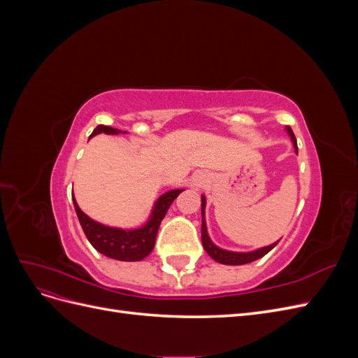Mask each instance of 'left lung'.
I'll list each match as a JSON object with an SVG mask.
<instances>
[{
	"label": "left lung",
	"mask_w": 358,
	"mask_h": 358,
	"mask_svg": "<svg viewBox=\"0 0 358 358\" xmlns=\"http://www.w3.org/2000/svg\"><path fill=\"white\" fill-rule=\"evenodd\" d=\"M287 131L292 140V143H294L296 148V152H297V142H296V136L292 133V129L289 127H287ZM204 208H206V199L204 196H201V215H203V220H201V242H203V248L206 249V252H208L215 262H218L221 264H227V266H242V264H248V263H252L255 259L264 257L267 252L272 251V249L278 245V242L264 246V248H259L257 251L252 252H231V251H225V249H221L216 245L212 243V241L209 239V234H208V229H206V221H204Z\"/></svg>",
	"instance_id": "left-lung-1"
}]
</instances>
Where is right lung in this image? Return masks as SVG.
<instances>
[{"mask_svg": "<svg viewBox=\"0 0 358 358\" xmlns=\"http://www.w3.org/2000/svg\"><path fill=\"white\" fill-rule=\"evenodd\" d=\"M106 133V134H121L127 131H121L117 128H112L107 125H99L91 136ZM183 189H171L157 200L154 210L150 213L149 221L136 230H121L113 229V227H107L100 222L91 220L88 215H85L78 206L73 196V203L76 213H78L79 222L83 229L85 236L88 237L91 245L101 252L103 255L119 259V262H140L145 257H148L155 246L157 233L159 229L161 221L164 220V216L170 208V204L175 201V199L179 196Z\"/></svg>", "mask_w": 358, "mask_h": 358, "instance_id": "obj_1", "label": "right lung"}]
</instances>
